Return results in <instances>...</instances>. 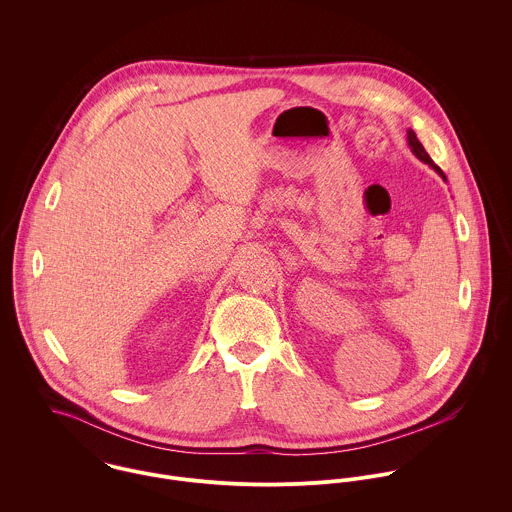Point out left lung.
<instances>
[{
	"label": "left lung",
	"mask_w": 512,
	"mask_h": 512,
	"mask_svg": "<svg viewBox=\"0 0 512 512\" xmlns=\"http://www.w3.org/2000/svg\"><path fill=\"white\" fill-rule=\"evenodd\" d=\"M408 146H410V149H412V153L418 157V159H422L424 163H428L436 173H438L439 177L443 179V181H447L445 179V175H443V171L439 169L438 165L432 161V157L428 155V151L424 149V146L420 144V140L416 138V134H414V130H408Z\"/></svg>",
	"instance_id": "left-lung-1"
}]
</instances>
